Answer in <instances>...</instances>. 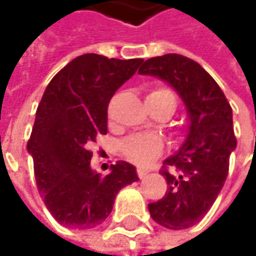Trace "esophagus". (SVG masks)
Here are the masks:
<instances>
[{"mask_svg": "<svg viewBox=\"0 0 256 256\" xmlns=\"http://www.w3.org/2000/svg\"><path fill=\"white\" fill-rule=\"evenodd\" d=\"M138 176H140V178H141V180H142V178H145V176H146V175H148V171H146V170H142V168H138Z\"/></svg>", "mask_w": 256, "mask_h": 256, "instance_id": "1", "label": "esophagus"}]
</instances>
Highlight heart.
<instances>
[{"mask_svg": "<svg viewBox=\"0 0 256 256\" xmlns=\"http://www.w3.org/2000/svg\"><path fill=\"white\" fill-rule=\"evenodd\" d=\"M146 98L165 101L170 104L172 111L175 110V96L171 91H168L165 88L154 90L146 95ZM162 148V140L152 134H140V135L128 136L121 145L124 155L128 160H131L132 162L141 164V165L151 162L158 155H161Z\"/></svg>", "mask_w": 256, "mask_h": 256, "instance_id": "b5f03b06", "label": "heart"}]
</instances>
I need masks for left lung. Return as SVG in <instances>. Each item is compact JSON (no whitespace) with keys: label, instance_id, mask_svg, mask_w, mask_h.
<instances>
[{"label":"left lung","instance_id":"8db88e82","mask_svg":"<svg viewBox=\"0 0 256 256\" xmlns=\"http://www.w3.org/2000/svg\"><path fill=\"white\" fill-rule=\"evenodd\" d=\"M138 74L165 81L186 110L185 140L164 161L161 171L168 184L166 192L148 205L156 224L168 230H185L205 216L225 184L230 156L236 148L232 108L211 75L184 55L150 58Z\"/></svg>","mask_w":256,"mask_h":256}]
</instances>
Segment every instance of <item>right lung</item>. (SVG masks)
Returning a JSON list of instances; mask_svg holds the SVG:
<instances>
[{
  "label": "right lung",
  "instance_id": "add662e5",
  "mask_svg": "<svg viewBox=\"0 0 256 256\" xmlns=\"http://www.w3.org/2000/svg\"><path fill=\"white\" fill-rule=\"evenodd\" d=\"M142 61L80 55L45 90L26 150L45 206L61 225L98 226L112 211L121 188L140 180L135 166L125 161L111 165L105 176L96 174L90 145L106 134L108 104Z\"/></svg>",
  "mask_w": 256,
  "mask_h": 256
}]
</instances>
